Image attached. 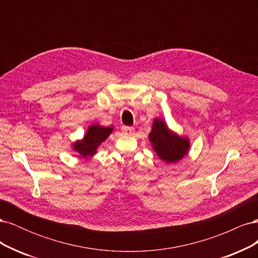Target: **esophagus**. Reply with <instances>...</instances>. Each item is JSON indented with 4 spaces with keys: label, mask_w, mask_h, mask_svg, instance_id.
Listing matches in <instances>:
<instances>
[{
    "label": "esophagus",
    "mask_w": 258,
    "mask_h": 258,
    "mask_svg": "<svg viewBox=\"0 0 258 258\" xmlns=\"http://www.w3.org/2000/svg\"><path fill=\"white\" fill-rule=\"evenodd\" d=\"M121 132L126 136H131V135L135 134V128L128 127V126H122L121 127Z\"/></svg>",
    "instance_id": "34e87169"
}]
</instances>
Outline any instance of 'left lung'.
Masks as SVG:
<instances>
[{
	"instance_id": "obj_1",
	"label": "left lung",
	"mask_w": 258,
	"mask_h": 258,
	"mask_svg": "<svg viewBox=\"0 0 258 258\" xmlns=\"http://www.w3.org/2000/svg\"><path fill=\"white\" fill-rule=\"evenodd\" d=\"M150 141L159 158L168 163L176 162L184 157L189 148L186 138H181L171 132L165 121L155 119L150 134Z\"/></svg>"
}]
</instances>
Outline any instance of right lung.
<instances>
[{
	"label": "right lung",
	"mask_w": 258,
	"mask_h": 258,
	"mask_svg": "<svg viewBox=\"0 0 258 258\" xmlns=\"http://www.w3.org/2000/svg\"><path fill=\"white\" fill-rule=\"evenodd\" d=\"M112 127H102L99 124H92L86 132L82 141L73 144L74 150L79 153L83 158L91 157L96 154L98 146L107 139L112 134Z\"/></svg>",
	"instance_id": "1"
}]
</instances>
